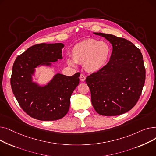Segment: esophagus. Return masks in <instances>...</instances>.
Returning <instances> with one entry per match:
<instances>
[{"label": "esophagus", "mask_w": 156, "mask_h": 156, "mask_svg": "<svg viewBox=\"0 0 156 156\" xmlns=\"http://www.w3.org/2000/svg\"><path fill=\"white\" fill-rule=\"evenodd\" d=\"M86 79V76L83 75V74H81L80 76V80L81 81H84Z\"/></svg>", "instance_id": "esophagus-1"}]
</instances>
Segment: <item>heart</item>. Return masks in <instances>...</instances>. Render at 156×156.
I'll return each instance as SVG.
<instances>
[{
	"mask_svg": "<svg viewBox=\"0 0 156 156\" xmlns=\"http://www.w3.org/2000/svg\"><path fill=\"white\" fill-rule=\"evenodd\" d=\"M111 51L109 45L104 41L88 38L73 47L71 51L73 59H68V63L71 66H75L76 63L84 64L88 71L96 72L107 63Z\"/></svg>",
	"mask_w": 156,
	"mask_h": 156,
	"instance_id": "heart-1",
	"label": "heart"
}]
</instances>
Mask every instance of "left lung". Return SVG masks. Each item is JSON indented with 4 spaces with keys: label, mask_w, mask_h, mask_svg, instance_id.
I'll return each mask as SVG.
<instances>
[{
    "label": "left lung",
    "mask_w": 156,
    "mask_h": 156,
    "mask_svg": "<svg viewBox=\"0 0 156 156\" xmlns=\"http://www.w3.org/2000/svg\"><path fill=\"white\" fill-rule=\"evenodd\" d=\"M112 45L108 63L87 77L94 108L102 116H112L132 109L142 94L145 68L140 50L129 40L110 34L94 33Z\"/></svg>",
    "instance_id": "8db88e82"
}]
</instances>
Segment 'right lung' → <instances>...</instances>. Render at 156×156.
<instances>
[{
    "instance_id": "add662e5",
    "label": "right lung",
    "mask_w": 156,
    "mask_h": 156,
    "mask_svg": "<svg viewBox=\"0 0 156 156\" xmlns=\"http://www.w3.org/2000/svg\"><path fill=\"white\" fill-rule=\"evenodd\" d=\"M64 46L61 43L34 45L14 62L11 78L12 92L22 109L33 118L57 120L69 111L71 95L79 84L80 73L71 76L58 73L44 87L32 82L31 76L38 66H50L61 59Z\"/></svg>"
}]
</instances>
